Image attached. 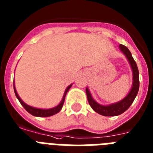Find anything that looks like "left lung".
Segmentation results:
<instances>
[{"label": "left lung", "instance_id": "8db88e82", "mask_svg": "<svg viewBox=\"0 0 153 153\" xmlns=\"http://www.w3.org/2000/svg\"><path fill=\"white\" fill-rule=\"evenodd\" d=\"M119 47L121 51H123V54L126 55L128 59L131 68H132V71H133V85H132V88H131V91L129 92V94L120 102L105 106V105H102L97 103L92 98L89 90L88 88H86V93H87L88 102H89L92 109L105 117H114V116H118V115L124 113L133 103L134 98L137 96L138 89H139V73H138L137 64H136L135 61L134 60L131 51L127 47L123 45H120Z\"/></svg>", "mask_w": 153, "mask_h": 153}]
</instances>
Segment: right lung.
<instances>
[{"instance_id": "obj_1", "label": "right lung", "mask_w": 153, "mask_h": 153, "mask_svg": "<svg viewBox=\"0 0 153 153\" xmlns=\"http://www.w3.org/2000/svg\"><path fill=\"white\" fill-rule=\"evenodd\" d=\"M71 88V85H69L67 88H66V90H65V93H64V95H63L62 100V102H60V104L59 105H57L56 107L52 108H50V109H40V108H33V107H31L28 105H26V103H24L22 101V99L19 98V96L18 95L17 91H16V88H15V84H14V91H15V94H16V97L19 99V102L21 103L22 106L24 107V108L26 109L29 113H30L33 116H35V117H51V116H53V115L56 114L59 112V111L61 110L63 106V104H64V101H65V95H66V93L68 92V91L69 90V88Z\"/></svg>"}]
</instances>
